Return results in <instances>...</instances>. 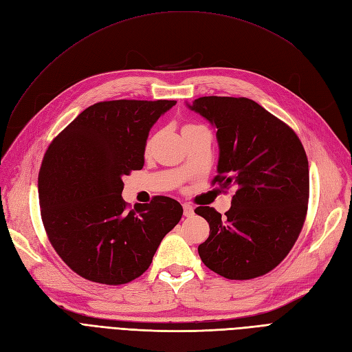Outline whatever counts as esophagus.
Here are the masks:
<instances>
[{
    "label": "esophagus",
    "mask_w": 352,
    "mask_h": 352,
    "mask_svg": "<svg viewBox=\"0 0 352 352\" xmlns=\"http://www.w3.org/2000/svg\"><path fill=\"white\" fill-rule=\"evenodd\" d=\"M184 214H185L186 217L194 216V207L189 206V204H184Z\"/></svg>",
    "instance_id": "obj_1"
}]
</instances>
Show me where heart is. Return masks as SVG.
Listing matches in <instances>:
<instances>
[{"instance_id": "heart-1", "label": "heart", "mask_w": 352, "mask_h": 352, "mask_svg": "<svg viewBox=\"0 0 352 352\" xmlns=\"http://www.w3.org/2000/svg\"><path fill=\"white\" fill-rule=\"evenodd\" d=\"M188 126H190V124H188Z\"/></svg>"}]
</instances>
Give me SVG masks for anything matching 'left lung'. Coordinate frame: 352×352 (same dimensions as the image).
Returning a JSON list of instances; mask_svg holds the SVG:
<instances>
[{
  "label": "left lung",
  "instance_id": "1",
  "mask_svg": "<svg viewBox=\"0 0 352 352\" xmlns=\"http://www.w3.org/2000/svg\"><path fill=\"white\" fill-rule=\"evenodd\" d=\"M188 107L217 127L211 184L233 189L225 216L195 208L210 225L199 257L226 279L258 278L280 264L304 226L310 195L304 146L289 126L250 98L201 97Z\"/></svg>",
  "mask_w": 352,
  "mask_h": 352
}]
</instances>
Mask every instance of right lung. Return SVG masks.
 Wrapping results in <instances>:
<instances>
[{
    "label": "right lung",
    "instance_id": "add662e5",
    "mask_svg": "<svg viewBox=\"0 0 352 352\" xmlns=\"http://www.w3.org/2000/svg\"><path fill=\"white\" fill-rule=\"evenodd\" d=\"M176 101L114 100L83 110L63 129L38 175L41 217L52 248L83 279L129 283L150 267L182 217L173 198L129 208L123 180L144 167L146 138Z\"/></svg>",
    "mask_w": 352,
    "mask_h": 352
}]
</instances>
